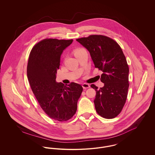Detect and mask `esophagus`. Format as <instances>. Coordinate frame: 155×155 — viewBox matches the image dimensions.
I'll return each mask as SVG.
<instances>
[{
    "mask_svg": "<svg viewBox=\"0 0 155 155\" xmlns=\"http://www.w3.org/2000/svg\"><path fill=\"white\" fill-rule=\"evenodd\" d=\"M82 87L84 89H87L89 88L90 87V85L88 84H86V83H84L82 84Z\"/></svg>",
    "mask_w": 155,
    "mask_h": 155,
    "instance_id": "esophagus-1",
    "label": "esophagus"
}]
</instances>
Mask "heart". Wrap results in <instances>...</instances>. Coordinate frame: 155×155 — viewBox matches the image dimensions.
Returning a JSON list of instances; mask_svg holds the SVG:
<instances>
[{"instance_id": "obj_1", "label": "heart", "mask_w": 155, "mask_h": 155, "mask_svg": "<svg viewBox=\"0 0 155 155\" xmlns=\"http://www.w3.org/2000/svg\"><path fill=\"white\" fill-rule=\"evenodd\" d=\"M84 49H82V48H78V49H77L75 51V52H74V54L75 53H77V52H80V51H81L82 50H83Z\"/></svg>"}]
</instances>
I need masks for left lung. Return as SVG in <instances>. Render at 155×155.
<instances>
[{"mask_svg": "<svg viewBox=\"0 0 155 155\" xmlns=\"http://www.w3.org/2000/svg\"><path fill=\"white\" fill-rule=\"evenodd\" d=\"M88 51L95 67L101 70L104 87L96 91L94 104L96 112L103 118L111 119L122 110L129 87V67L120 45L113 39L102 35H91L76 39Z\"/></svg>", "mask_w": 155, "mask_h": 155, "instance_id": "8db88e82", "label": "left lung"}]
</instances>
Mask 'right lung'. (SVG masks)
I'll use <instances>...</instances> for the list:
<instances>
[{
    "mask_svg": "<svg viewBox=\"0 0 155 155\" xmlns=\"http://www.w3.org/2000/svg\"><path fill=\"white\" fill-rule=\"evenodd\" d=\"M73 39H43L31 51L27 65V77L31 89L41 107L50 117L59 121L72 118L83 88L71 82L64 85L56 81L63 51Z\"/></svg>",
    "mask_w": 155,
    "mask_h": 155,
    "instance_id": "obj_1",
    "label": "right lung"
}]
</instances>
